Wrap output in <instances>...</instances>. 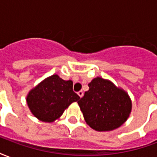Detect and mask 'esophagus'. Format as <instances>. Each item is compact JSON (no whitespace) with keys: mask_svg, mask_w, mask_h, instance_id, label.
Listing matches in <instances>:
<instances>
[{"mask_svg":"<svg viewBox=\"0 0 157 157\" xmlns=\"http://www.w3.org/2000/svg\"><path fill=\"white\" fill-rule=\"evenodd\" d=\"M77 94H78V96L81 98L83 97V92H82V91H79V92H77Z\"/></svg>","mask_w":157,"mask_h":157,"instance_id":"obj_1","label":"esophagus"}]
</instances>
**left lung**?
Returning a JSON list of instances; mask_svg holds the SVG:
<instances>
[{
	"mask_svg": "<svg viewBox=\"0 0 157 157\" xmlns=\"http://www.w3.org/2000/svg\"><path fill=\"white\" fill-rule=\"evenodd\" d=\"M78 101L86 124L97 131H109L124 123L131 112L128 94L101 77L93 79Z\"/></svg>",
	"mask_w": 157,
	"mask_h": 157,
	"instance_id": "obj_1",
	"label": "left lung"
}]
</instances>
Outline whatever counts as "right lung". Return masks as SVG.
<instances>
[{"mask_svg": "<svg viewBox=\"0 0 157 157\" xmlns=\"http://www.w3.org/2000/svg\"><path fill=\"white\" fill-rule=\"evenodd\" d=\"M80 99L73 91V82L64 81L57 75L44 80L29 92L27 102L36 118L44 122H54L65 109Z\"/></svg>", "mask_w": 157, "mask_h": 157, "instance_id": "right-lung-1", "label": "right lung"}]
</instances>
